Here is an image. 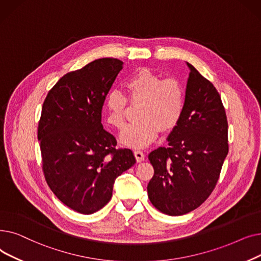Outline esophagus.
Instances as JSON below:
<instances>
[{
    "label": "esophagus",
    "instance_id": "34e87169",
    "mask_svg": "<svg viewBox=\"0 0 261 261\" xmlns=\"http://www.w3.org/2000/svg\"><path fill=\"white\" fill-rule=\"evenodd\" d=\"M134 155H135L136 160H137L138 163H141V161L144 160V154H143L142 151H138V150L135 151V152H134Z\"/></svg>",
    "mask_w": 261,
    "mask_h": 261
}]
</instances>
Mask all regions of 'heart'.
Here are the masks:
<instances>
[{
  "label": "heart",
  "instance_id": "b5f03b06",
  "mask_svg": "<svg viewBox=\"0 0 261 261\" xmlns=\"http://www.w3.org/2000/svg\"><path fill=\"white\" fill-rule=\"evenodd\" d=\"M124 87L127 97L113 89L105 98L106 121L116 128L122 127L125 121L128 102L140 103L137 110L140 120L121 130L120 140L124 145L144 147L157 138L160 128L168 133L178 125L186 106V90L179 80H163L153 70L141 68L125 81Z\"/></svg>",
  "mask_w": 261,
  "mask_h": 261
}]
</instances>
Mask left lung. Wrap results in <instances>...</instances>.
Segmentation results:
<instances>
[{"label":"left lung","instance_id":"left-lung-1","mask_svg":"<svg viewBox=\"0 0 261 261\" xmlns=\"http://www.w3.org/2000/svg\"><path fill=\"white\" fill-rule=\"evenodd\" d=\"M187 65L182 118L169 135L168 146L148 155L154 168L148 198L169 216L188 214L207 200L228 153V123L221 96L212 82Z\"/></svg>","mask_w":261,"mask_h":261}]
</instances>
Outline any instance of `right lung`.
<instances>
[{
  "instance_id": "add662e5",
  "label": "right lung",
  "mask_w": 261,
  "mask_h": 261,
  "mask_svg": "<svg viewBox=\"0 0 261 261\" xmlns=\"http://www.w3.org/2000/svg\"><path fill=\"white\" fill-rule=\"evenodd\" d=\"M123 63L95 59L47 92L38 123L45 180L60 202L84 215L103 208L115 180L136 163L129 148L103 128L102 108Z\"/></svg>"
}]
</instances>
